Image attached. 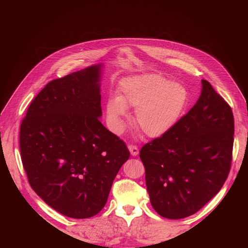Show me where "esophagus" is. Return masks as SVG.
I'll list each match as a JSON object with an SVG mask.
<instances>
[{"instance_id": "esophagus-1", "label": "esophagus", "mask_w": 248, "mask_h": 248, "mask_svg": "<svg viewBox=\"0 0 248 248\" xmlns=\"http://www.w3.org/2000/svg\"><path fill=\"white\" fill-rule=\"evenodd\" d=\"M129 149V152L132 156H137L139 154V148L137 146H133V145H129L128 146Z\"/></svg>"}]
</instances>
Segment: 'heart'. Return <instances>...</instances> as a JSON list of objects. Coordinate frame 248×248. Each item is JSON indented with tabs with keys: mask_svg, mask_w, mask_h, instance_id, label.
Masks as SVG:
<instances>
[{
	"mask_svg": "<svg viewBox=\"0 0 248 248\" xmlns=\"http://www.w3.org/2000/svg\"><path fill=\"white\" fill-rule=\"evenodd\" d=\"M188 102V91L180 82L158 74H140L125 79L118 97L107 103L110 129L121 133L128 118L127 108L136 109V123L147 137L156 139L174 127Z\"/></svg>",
	"mask_w": 248,
	"mask_h": 248,
	"instance_id": "heart-1",
	"label": "heart"
}]
</instances>
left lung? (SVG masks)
<instances>
[{"mask_svg": "<svg viewBox=\"0 0 248 248\" xmlns=\"http://www.w3.org/2000/svg\"><path fill=\"white\" fill-rule=\"evenodd\" d=\"M234 144L229 104L202 79L197 103L164 136L140 149L155 211L169 219L198 212L226 182Z\"/></svg>", "mask_w": 248, "mask_h": 248, "instance_id": "1", "label": "left lung"}]
</instances>
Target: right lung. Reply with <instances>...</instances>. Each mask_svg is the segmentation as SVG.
Listing matches in <instances>:
<instances>
[{
  "label": "right lung",
  "instance_id": "1",
  "mask_svg": "<svg viewBox=\"0 0 248 248\" xmlns=\"http://www.w3.org/2000/svg\"><path fill=\"white\" fill-rule=\"evenodd\" d=\"M102 68L96 64L49 81L20 125V155L30 185L71 218L101 211L130 156L125 142L100 122Z\"/></svg>",
  "mask_w": 248,
  "mask_h": 248
}]
</instances>
